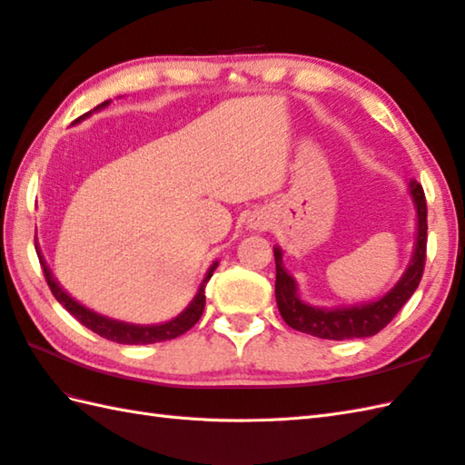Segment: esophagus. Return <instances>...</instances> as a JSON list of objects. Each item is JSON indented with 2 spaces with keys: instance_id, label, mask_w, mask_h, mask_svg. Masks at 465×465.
<instances>
[{
  "instance_id": "1",
  "label": "esophagus",
  "mask_w": 465,
  "mask_h": 465,
  "mask_svg": "<svg viewBox=\"0 0 465 465\" xmlns=\"http://www.w3.org/2000/svg\"><path fill=\"white\" fill-rule=\"evenodd\" d=\"M250 227H253V230H262V227H265V222L262 217H258V220H250Z\"/></svg>"
}]
</instances>
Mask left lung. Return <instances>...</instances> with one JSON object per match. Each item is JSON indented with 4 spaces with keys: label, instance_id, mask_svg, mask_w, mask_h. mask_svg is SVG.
<instances>
[{
    "label": "left lung",
    "instance_id": "obj_1",
    "mask_svg": "<svg viewBox=\"0 0 465 465\" xmlns=\"http://www.w3.org/2000/svg\"><path fill=\"white\" fill-rule=\"evenodd\" d=\"M408 192L416 207V243L406 272L393 288L381 298L355 305H340V308H320L302 300L298 282L288 273L283 265V252L275 245V302L283 322L290 328L315 335L322 340H353L370 338L383 330L396 313L403 308L413 292L418 290L423 263H426V242H428V205L423 187L416 182H408Z\"/></svg>",
    "mask_w": 465,
    "mask_h": 465
}]
</instances>
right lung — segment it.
<instances>
[{"label":"right lung","mask_w":465,"mask_h":465,"mask_svg":"<svg viewBox=\"0 0 465 465\" xmlns=\"http://www.w3.org/2000/svg\"><path fill=\"white\" fill-rule=\"evenodd\" d=\"M105 105H110V102H104L102 105H97L94 112H100L102 107H105ZM90 115H92V112L82 115L77 122H82ZM35 250H37L39 263H42V268H44V275L47 280V285H49V290H52V293L55 295V300L62 303L64 308L69 313H72L77 322L84 323L87 330L95 331L97 335H102V338H105V340H112V341H117V343H127V345H145V343L173 340V338H177V335H182L190 328H193L197 320L202 318L203 308H205V283L210 282V278L217 268V262H213L210 265V270H207L205 278L200 285V290H197V293L193 295V300L190 302V305H187V308L182 313H177L175 318H172L170 322H163V323L140 325V323H127V322H120V320H112V318H107V315L97 313L90 308H85L84 303L74 300L72 295H69L62 288V285L57 283V280L54 278V273H52V270L47 268V263L44 260L42 252H39L37 243H35Z\"/></svg>","instance_id":"add662e5"}]
</instances>
